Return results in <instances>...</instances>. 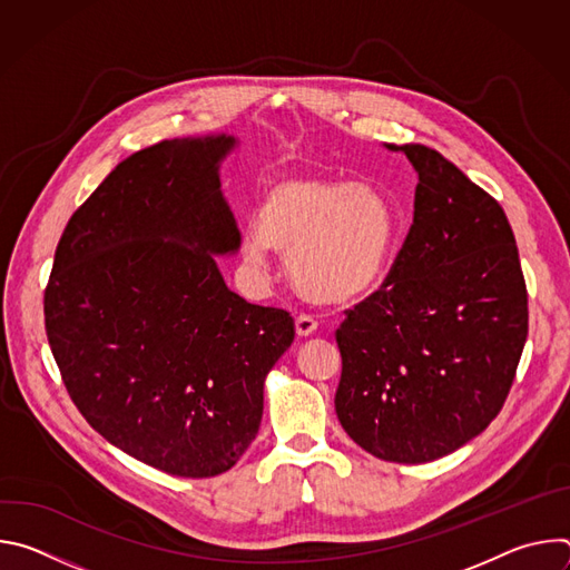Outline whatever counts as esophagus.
Listing matches in <instances>:
<instances>
[{"mask_svg":"<svg viewBox=\"0 0 570 570\" xmlns=\"http://www.w3.org/2000/svg\"><path fill=\"white\" fill-rule=\"evenodd\" d=\"M315 330H317V322L311 315L302 313V315L295 317V332H297L299 338H306V336L315 334Z\"/></svg>","mask_w":570,"mask_h":570,"instance_id":"34e87169","label":"esophagus"}]
</instances>
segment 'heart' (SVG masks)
Here are the masks:
<instances>
[{
    "mask_svg": "<svg viewBox=\"0 0 570 570\" xmlns=\"http://www.w3.org/2000/svg\"><path fill=\"white\" fill-rule=\"evenodd\" d=\"M396 238V209L381 189L286 176L264 189L255 225L243 229L240 253L262 273L273 250L279 253L306 299L336 306L352 304L383 284Z\"/></svg>",
    "mask_w": 570,
    "mask_h": 570,
    "instance_id": "b5f03b06",
    "label": "heart"
}]
</instances>
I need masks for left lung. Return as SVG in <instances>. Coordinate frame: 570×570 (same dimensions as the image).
Listing matches in <instances>:
<instances>
[{"mask_svg":"<svg viewBox=\"0 0 570 570\" xmlns=\"http://www.w3.org/2000/svg\"><path fill=\"white\" fill-rule=\"evenodd\" d=\"M417 174L392 271L336 332V415L379 460L453 453L501 413L528 338V291L503 207L422 144H385Z\"/></svg>","mask_w":570,"mask_h":570,"instance_id":"8db88e82","label":"left lung"}]
</instances>
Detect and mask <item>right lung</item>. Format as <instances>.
<instances>
[{
	"mask_svg": "<svg viewBox=\"0 0 570 570\" xmlns=\"http://www.w3.org/2000/svg\"><path fill=\"white\" fill-rule=\"evenodd\" d=\"M232 135L132 153L69 218L45 291V327L88 424L180 478L232 469L259 433L264 383L295 338L284 308L227 288L238 250L220 191Z\"/></svg>",
	"mask_w": 570,
	"mask_h": 570,
	"instance_id": "1",
	"label": "right lung"
}]
</instances>
